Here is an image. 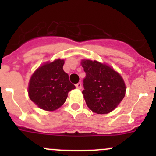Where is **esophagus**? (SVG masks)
I'll return each instance as SVG.
<instances>
[{"label":"esophagus","instance_id":"34e87169","mask_svg":"<svg viewBox=\"0 0 156 156\" xmlns=\"http://www.w3.org/2000/svg\"><path fill=\"white\" fill-rule=\"evenodd\" d=\"M76 87L77 89H80V90L81 88H82V84H81V83H76Z\"/></svg>","mask_w":156,"mask_h":156}]
</instances>
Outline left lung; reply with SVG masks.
Here are the masks:
<instances>
[{
	"label": "left lung",
	"instance_id": "1",
	"mask_svg": "<svg viewBox=\"0 0 156 156\" xmlns=\"http://www.w3.org/2000/svg\"><path fill=\"white\" fill-rule=\"evenodd\" d=\"M86 76L83 80L82 93L88 108L98 114L112 112L123 99L124 81L117 72L97 61L83 60Z\"/></svg>",
	"mask_w": 156,
	"mask_h": 156
}]
</instances>
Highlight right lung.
Wrapping results in <instances>:
<instances>
[{"label": "right lung", "mask_w": 156, "mask_h": 156, "mask_svg": "<svg viewBox=\"0 0 156 156\" xmlns=\"http://www.w3.org/2000/svg\"><path fill=\"white\" fill-rule=\"evenodd\" d=\"M64 60L57 59L39 67L33 74L29 84L30 98L38 107L54 111L62 105L68 93L75 89L63 70Z\"/></svg>", "instance_id": "add662e5"}]
</instances>
